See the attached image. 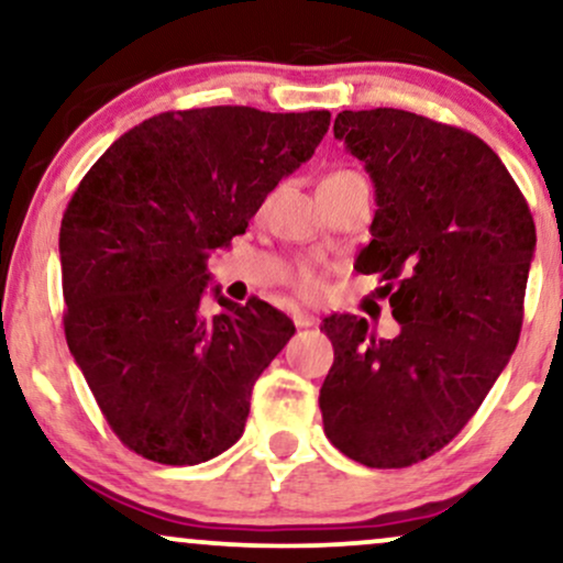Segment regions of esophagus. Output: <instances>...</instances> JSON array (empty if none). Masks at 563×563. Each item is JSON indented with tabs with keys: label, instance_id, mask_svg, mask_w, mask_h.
I'll return each mask as SVG.
<instances>
[{
	"label": "esophagus",
	"instance_id": "obj_1",
	"mask_svg": "<svg viewBox=\"0 0 563 563\" xmlns=\"http://www.w3.org/2000/svg\"><path fill=\"white\" fill-rule=\"evenodd\" d=\"M294 324L296 327H311V324H317V317L309 314V311H294Z\"/></svg>",
	"mask_w": 563,
	"mask_h": 563
}]
</instances>
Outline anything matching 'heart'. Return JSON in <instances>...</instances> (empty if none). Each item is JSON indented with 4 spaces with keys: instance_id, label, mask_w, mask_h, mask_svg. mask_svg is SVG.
<instances>
[{
    "instance_id": "obj_1",
    "label": "heart",
    "mask_w": 563,
    "mask_h": 563,
    "mask_svg": "<svg viewBox=\"0 0 563 563\" xmlns=\"http://www.w3.org/2000/svg\"><path fill=\"white\" fill-rule=\"evenodd\" d=\"M351 176H361V174H355V170H334V174L327 176V179H351ZM294 283H296V288L301 290V294H306V296H314L317 290H319V277H317V273L309 265H301V267L296 269Z\"/></svg>"
}]
</instances>
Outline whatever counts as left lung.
<instances>
[{"mask_svg": "<svg viewBox=\"0 0 563 563\" xmlns=\"http://www.w3.org/2000/svg\"><path fill=\"white\" fill-rule=\"evenodd\" d=\"M334 137L376 189L355 269L384 280L400 332L332 314L319 389L327 439L366 467H408L475 416L517 347L536 223L499 155L460 126L402 109L343 111Z\"/></svg>", "mask_w": 563, "mask_h": 563, "instance_id": "1", "label": "left lung"}]
</instances>
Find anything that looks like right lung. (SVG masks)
<instances>
[{
	"instance_id": "1",
	"label": "right lung",
	"mask_w": 563,
	"mask_h": 563,
	"mask_svg": "<svg viewBox=\"0 0 563 563\" xmlns=\"http://www.w3.org/2000/svg\"><path fill=\"white\" fill-rule=\"evenodd\" d=\"M330 111H166L124 132L62 218L64 334L106 423L161 465H199L239 441L254 382L296 327L260 298L220 296L208 257L246 231L314 155Z\"/></svg>"
}]
</instances>
